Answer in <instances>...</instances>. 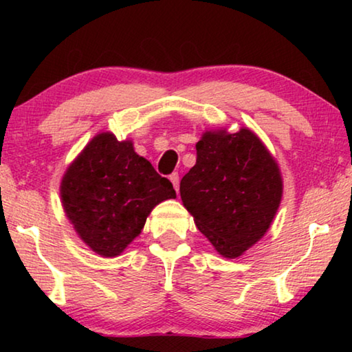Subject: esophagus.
Wrapping results in <instances>:
<instances>
[{
    "instance_id": "esophagus-1",
    "label": "esophagus",
    "mask_w": 352,
    "mask_h": 352,
    "mask_svg": "<svg viewBox=\"0 0 352 352\" xmlns=\"http://www.w3.org/2000/svg\"><path fill=\"white\" fill-rule=\"evenodd\" d=\"M169 178H170L172 184H174L175 190H178V186H180V177H178L177 172H174V174H170V175H169Z\"/></svg>"
}]
</instances>
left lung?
<instances>
[{
    "mask_svg": "<svg viewBox=\"0 0 352 352\" xmlns=\"http://www.w3.org/2000/svg\"><path fill=\"white\" fill-rule=\"evenodd\" d=\"M197 163L180 182L183 205L225 258H237L269 230L281 201L278 164L248 129L206 132Z\"/></svg>",
    "mask_w": 352,
    "mask_h": 352,
    "instance_id": "8db88e82",
    "label": "left lung"
}]
</instances>
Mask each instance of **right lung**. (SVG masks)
<instances>
[{"mask_svg":"<svg viewBox=\"0 0 352 352\" xmlns=\"http://www.w3.org/2000/svg\"><path fill=\"white\" fill-rule=\"evenodd\" d=\"M63 210L80 239L93 252L113 258L141 233L160 201L175 199L172 183L130 141L111 133L93 138L65 174Z\"/></svg>","mask_w":352,"mask_h":352,"instance_id":"add662e5","label":"right lung"}]
</instances>
